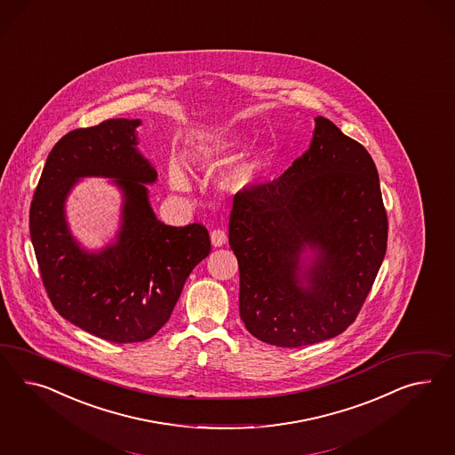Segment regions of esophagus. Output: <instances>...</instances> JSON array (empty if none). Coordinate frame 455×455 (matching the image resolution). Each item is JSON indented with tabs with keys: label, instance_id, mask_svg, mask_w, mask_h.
<instances>
[{
	"label": "esophagus",
	"instance_id": "1",
	"mask_svg": "<svg viewBox=\"0 0 455 455\" xmlns=\"http://www.w3.org/2000/svg\"><path fill=\"white\" fill-rule=\"evenodd\" d=\"M210 240H212V245L219 248V246H223L227 243V234L223 230H213L210 234Z\"/></svg>",
	"mask_w": 455,
	"mask_h": 455
}]
</instances>
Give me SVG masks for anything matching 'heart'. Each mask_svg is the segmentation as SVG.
Wrapping results in <instances>:
<instances>
[{"instance_id": "obj_1", "label": "heart", "mask_w": 455, "mask_h": 455, "mask_svg": "<svg viewBox=\"0 0 455 455\" xmlns=\"http://www.w3.org/2000/svg\"><path fill=\"white\" fill-rule=\"evenodd\" d=\"M251 139L245 134L213 135L202 139L196 144V157L210 169H220L236 159H240L250 148ZM270 162V152L265 146L253 148L225 179V187L232 194H245L255 188L267 171ZM169 182L172 188L187 190L190 187V177L180 159L171 160Z\"/></svg>"}]
</instances>
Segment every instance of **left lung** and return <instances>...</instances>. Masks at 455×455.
Here are the masks:
<instances>
[{
  "mask_svg": "<svg viewBox=\"0 0 455 455\" xmlns=\"http://www.w3.org/2000/svg\"><path fill=\"white\" fill-rule=\"evenodd\" d=\"M228 243L240 270V318L255 338L299 347L341 334L387 246L368 150L315 117L309 148L280 179L235 196Z\"/></svg>",
  "mask_w": 455,
  "mask_h": 455,
  "instance_id": "1",
  "label": "left lung"
}]
</instances>
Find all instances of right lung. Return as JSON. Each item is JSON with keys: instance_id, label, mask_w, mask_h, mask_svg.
Here are the masks:
<instances>
[{"instance_id": "1", "label": "right lung", "mask_w": 455, "mask_h": 455, "mask_svg": "<svg viewBox=\"0 0 455 455\" xmlns=\"http://www.w3.org/2000/svg\"><path fill=\"white\" fill-rule=\"evenodd\" d=\"M140 119L76 129L52 148L29 209V234L52 307L74 326L111 343H139L169 321L188 275L210 253L200 223L157 220L148 185L157 172L137 148ZM87 176L109 178L124 196L111 244L87 251L73 236L65 202Z\"/></svg>"}]
</instances>
